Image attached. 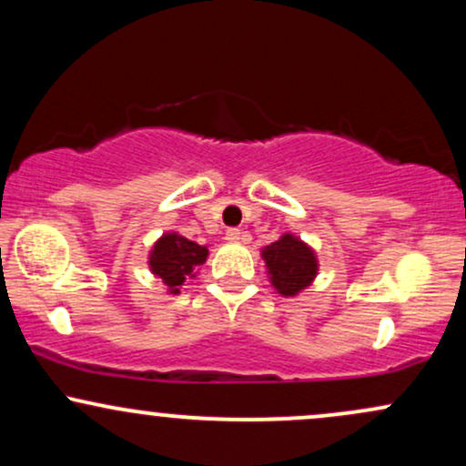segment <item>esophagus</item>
I'll return each mask as SVG.
<instances>
[{
  "label": "esophagus",
  "instance_id": "obj_1",
  "mask_svg": "<svg viewBox=\"0 0 466 466\" xmlns=\"http://www.w3.org/2000/svg\"><path fill=\"white\" fill-rule=\"evenodd\" d=\"M226 238L229 240V243H240V240L248 238V234H245L243 229H238V228H228Z\"/></svg>",
  "mask_w": 466,
  "mask_h": 466
}]
</instances>
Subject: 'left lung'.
I'll return each instance as SVG.
<instances>
[{
  "mask_svg": "<svg viewBox=\"0 0 466 466\" xmlns=\"http://www.w3.org/2000/svg\"><path fill=\"white\" fill-rule=\"evenodd\" d=\"M269 280L282 296H296L307 289L318 274V258L307 243L293 234H282L276 243L263 249Z\"/></svg>",
  "mask_w": 466,
  "mask_h": 466,
  "instance_id": "left-lung-1",
  "label": "left lung"
}]
</instances>
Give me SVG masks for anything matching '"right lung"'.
I'll return each instance as SVG.
<instances>
[{
  "instance_id": "right-lung-1",
  "label": "right lung",
  "mask_w": 466,
  "mask_h": 466,
  "mask_svg": "<svg viewBox=\"0 0 466 466\" xmlns=\"http://www.w3.org/2000/svg\"><path fill=\"white\" fill-rule=\"evenodd\" d=\"M206 258L208 248L179 237L177 232H168L153 245L148 265L155 276L162 278L170 293H179L186 278H195V269L206 263Z\"/></svg>"
}]
</instances>
